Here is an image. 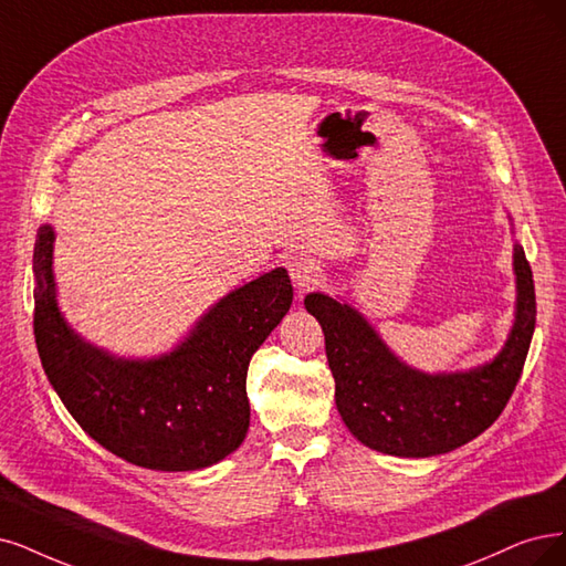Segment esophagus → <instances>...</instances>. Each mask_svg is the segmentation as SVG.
<instances>
[{
	"label": "esophagus",
	"mask_w": 566,
	"mask_h": 566,
	"mask_svg": "<svg viewBox=\"0 0 566 566\" xmlns=\"http://www.w3.org/2000/svg\"><path fill=\"white\" fill-rule=\"evenodd\" d=\"M289 275H291V280H294V286L298 291H305V289L322 282L324 270L312 259H294L289 265Z\"/></svg>",
	"instance_id": "1"
}]
</instances>
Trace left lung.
<instances>
[{
  "label": "left lung",
  "mask_w": 566,
  "mask_h": 566,
  "mask_svg": "<svg viewBox=\"0 0 566 566\" xmlns=\"http://www.w3.org/2000/svg\"><path fill=\"white\" fill-rule=\"evenodd\" d=\"M513 272L515 315L504 347L494 359L454 373H427L396 357L347 301L322 291L305 296L324 331L338 412L357 441L385 454L422 459L462 448L494 424L520 380L536 324L532 268L517 242Z\"/></svg>",
  "instance_id": "1"
}]
</instances>
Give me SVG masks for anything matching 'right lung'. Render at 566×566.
<instances>
[{
    "label": "right lung",
    "mask_w": 566,
    "mask_h": 566,
    "mask_svg": "<svg viewBox=\"0 0 566 566\" xmlns=\"http://www.w3.org/2000/svg\"><path fill=\"white\" fill-rule=\"evenodd\" d=\"M55 230L34 244V338L60 401L93 441L135 467L200 471L235 452L249 429L247 368L294 301L275 268L226 294L170 352L118 357L76 333L57 305Z\"/></svg>",
    "instance_id": "1"
}]
</instances>
